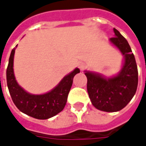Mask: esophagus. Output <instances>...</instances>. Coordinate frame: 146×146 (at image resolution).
<instances>
[{
  "label": "esophagus",
  "mask_w": 146,
  "mask_h": 146,
  "mask_svg": "<svg viewBox=\"0 0 146 146\" xmlns=\"http://www.w3.org/2000/svg\"><path fill=\"white\" fill-rule=\"evenodd\" d=\"M78 66H79V68H80V70H83L87 67V65H86V63H84V62H80L79 65H78Z\"/></svg>",
  "instance_id": "1"
}]
</instances>
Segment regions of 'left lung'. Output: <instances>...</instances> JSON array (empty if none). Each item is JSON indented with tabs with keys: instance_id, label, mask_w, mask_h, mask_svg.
<instances>
[{
	"instance_id": "1",
	"label": "left lung",
	"mask_w": 146,
	"mask_h": 146,
	"mask_svg": "<svg viewBox=\"0 0 146 146\" xmlns=\"http://www.w3.org/2000/svg\"><path fill=\"white\" fill-rule=\"evenodd\" d=\"M115 37L110 41L120 50L124 63L115 77L106 78L100 74L85 71L87 90L92 104L106 112H116L124 108L135 95L138 84L137 66L127 40L114 28Z\"/></svg>"
}]
</instances>
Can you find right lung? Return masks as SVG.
Masks as SVG:
<instances>
[{"mask_svg":"<svg viewBox=\"0 0 146 146\" xmlns=\"http://www.w3.org/2000/svg\"><path fill=\"white\" fill-rule=\"evenodd\" d=\"M15 48L12 49L6 70V80L9 92L17 108L26 115L38 119H47L58 115L64 109L67 97L72 86L73 78L80 73L76 68L66 76L50 92L41 95H33L20 87L14 74V56Z\"/></svg>","mask_w":146,"mask_h":146,"instance_id":"1","label":"right lung"}]
</instances>
